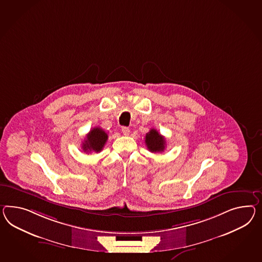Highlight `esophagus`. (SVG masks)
Segmentation results:
<instances>
[{"label":"esophagus","mask_w":262,"mask_h":262,"mask_svg":"<svg viewBox=\"0 0 262 262\" xmlns=\"http://www.w3.org/2000/svg\"><path fill=\"white\" fill-rule=\"evenodd\" d=\"M121 132H122V134L128 136L129 133H130V130H129V128L126 127V126H123V127H121Z\"/></svg>","instance_id":"obj_1"}]
</instances>
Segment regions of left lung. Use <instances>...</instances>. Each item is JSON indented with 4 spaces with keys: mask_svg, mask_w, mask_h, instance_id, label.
Instances as JSON below:
<instances>
[{
    "mask_svg": "<svg viewBox=\"0 0 262 262\" xmlns=\"http://www.w3.org/2000/svg\"><path fill=\"white\" fill-rule=\"evenodd\" d=\"M145 144L150 152H163L165 149V139L153 128L145 136Z\"/></svg>",
    "mask_w": 262,
    "mask_h": 262,
    "instance_id": "left-lung-1",
    "label": "left lung"
}]
</instances>
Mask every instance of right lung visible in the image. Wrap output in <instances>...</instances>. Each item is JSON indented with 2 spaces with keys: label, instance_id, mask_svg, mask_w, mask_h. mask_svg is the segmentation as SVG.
I'll list each match as a JSON object with an SVG mask.
<instances>
[{
  "label": "right lung",
  "instance_id": "1",
  "mask_svg": "<svg viewBox=\"0 0 262 262\" xmlns=\"http://www.w3.org/2000/svg\"><path fill=\"white\" fill-rule=\"evenodd\" d=\"M108 135L100 127H95L86 135V139L82 142V150L86 153H99L102 150L107 141Z\"/></svg>",
  "mask_w": 262,
  "mask_h": 262
}]
</instances>
